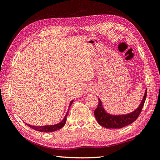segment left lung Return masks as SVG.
<instances>
[{"label": "left lung", "mask_w": 160, "mask_h": 160, "mask_svg": "<svg viewBox=\"0 0 160 160\" xmlns=\"http://www.w3.org/2000/svg\"><path fill=\"white\" fill-rule=\"evenodd\" d=\"M147 96V89L145 91L143 99L139 107L130 113L124 115H111L106 112L102 102L99 99L98 108L94 111L95 117L98 123L102 127L108 129H120L132 123L138 118L142 110Z\"/></svg>", "instance_id": "8db88e82"}]
</instances>
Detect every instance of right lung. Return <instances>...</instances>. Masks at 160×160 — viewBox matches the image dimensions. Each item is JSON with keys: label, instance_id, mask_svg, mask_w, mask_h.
Here are the masks:
<instances>
[{"label": "right lung", "instance_id": "add662e5", "mask_svg": "<svg viewBox=\"0 0 160 160\" xmlns=\"http://www.w3.org/2000/svg\"><path fill=\"white\" fill-rule=\"evenodd\" d=\"M72 102H73V100H72L70 103H69V109L70 108L71 105H72ZM69 113V109L67 111V112L65 116L64 119H62L61 122L59 123L55 124V125H44V126H33V125H31L28 123H26L28 127H30L31 128L37 130L38 132H45V133H50V132H55L57 130H59L60 129H61L62 127L64 126L65 123H66V121H67V115H68Z\"/></svg>", "mask_w": 160, "mask_h": 160}]
</instances>
